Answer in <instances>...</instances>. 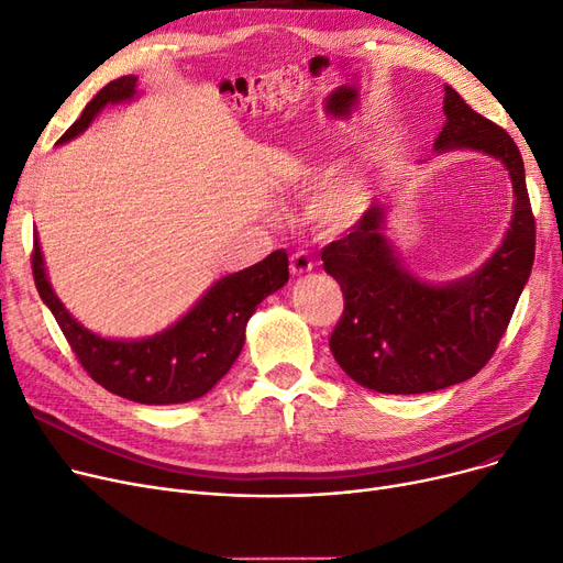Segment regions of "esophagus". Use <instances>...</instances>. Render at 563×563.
<instances>
[{
	"label": "esophagus",
	"instance_id": "34e87169",
	"mask_svg": "<svg viewBox=\"0 0 563 563\" xmlns=\"http://www.w3.org/2000/svg\"><path fill=\"white\" fill-rule=\"evenodd\" d=\"M311 267H313V261L307 252H296L290 256V273L294 275H307L311 273Z\"/></svg>",
	"mask_w": 563,
	"mask_h": 563
}]
</instances>
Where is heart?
Masks as SVG:
<instances>
[{
  "instance_id": "obj_1",
  "label": "heart",
  "mask_w": 563,
  "mask_h": 563,
  "mask_svg": "<svg viewBox=\"0 0 563 563\" xmlns=\"http://www.w3.org/2000/svg\"><path fill=\"white\" fill-rule=\"evenodd\" d=\"M367 183L363 175H346L323 187L311 203V217L321 227L344 231L360 219L367 208Z\"/></svg>"
}]
</instances>
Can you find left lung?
Instances as JSON below:
<instances>
[{
	"label": "left lung",
	"instance_id": "8db88e82",
	"mask_svg": "<svg viewBox=\"0 0 563 563\" xmlns=\"http://www.w3.org/2000/svg\"><path fill=\"white\" fill-rule=\"evenodd\" d=\"M443 112L437 152L478 150L510 175L512 219L499 250L474 275L424 284L401 267L384 235L386 208L374 203L349 235L321 252L323 269L344 294L330 351L355 384L386 395L434 393L478 374L497 351L533 265L536 221L520 150L448 85Z\"/></svg>",
	"mask_w": 563,
	"mask_h": 563
}]
</instances>
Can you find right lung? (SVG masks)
I'll return each instance as SVG.
<instances>
[{"label":"right lung","mask_w":563,"mask_h":563,"mask_svg":"<svg viewBox=\"0 0 563 563\" xmlns=\"http://www.w3.org/2000/svg\"><path fill=\"white\" fill-rule=\"evenodd\" d=\"M136 76H122L99 89L82 115L66 129L59 145L76 139L108 103L136 97ZM32 273L82 369L108 393L139 404H183L210 393L238 360L244 328L256 307L288 282V256L277 250L261 263L221 277L183 319L145 340H106L80 325L55 296L38 238Z\"/></svg>","instance_id":"1"}]
</instances>
